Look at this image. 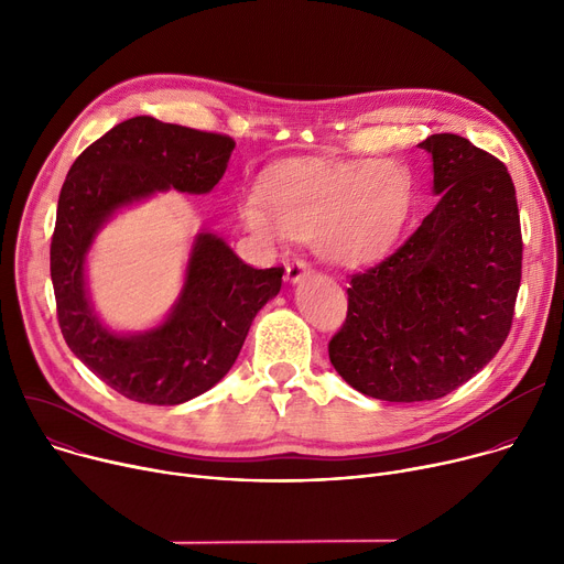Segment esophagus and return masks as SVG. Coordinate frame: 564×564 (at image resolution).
Wrapping results in <instances>:
<instances>
[{
    "label": "esophagus",
    "instance_id": "obj_1",
    "mask_svg": "<svg viewBox=\"0 0 564 564\" xmlns=\"http://www.w3.org/2000/svg\"><path fill=\"white\" fill-rule=\"evenodd\" d=\"M310 273H312V267L305 262V259H293V262L286 267V280L291 284L300 282L302 278L310 275Z\"/></svg>",
    "mask_w": 564,
    "mask_h": 564
}]
</instances>
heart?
<instances>
[{"label": "heart", "instance_id": "heart-1", "mask_svg": "<svg viewBox=\"0 0 564 564\" xmlns=\"http://www.w3.org/2000/svg\"><path fill=\"white\" fill-rule=\"evenodd\" d=\"M262 198L243 203L252 232L280 241H316L336 267L368 264L398 239L411 203L406 171L388 162H297L271 176Z\"/></svg>", "mask_w": 564, "mask_h": 564}]
</instances>
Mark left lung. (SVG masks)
<instances>
[{
  "instance_id": "left-lung-1",
  "label": "left lung",
  "mask_w": 564,
  "mask_h": 564,
  "mask_svg": "<svg viewBox=\"0 0 564 564\" xmlns=\"http://www.w3.org/2000/svg\"><path fill=\"white\" fill-rule=\"evenodd\" d=\"M438 205L375 267L352 273L329 361L359 393L426 402L503 345L522 280V226L506 164L454 133L420 142Z\"/></svg>"
}]
</instances>
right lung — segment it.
I'll return each instance as SVG.
<instances>
[{"mask_svg":"<svg viewBox=\"0 0 564 564\" xmlns=\"http://www.w3.org/2000/svg\"><path fill=\"white\" fill-rule=\"evenodd\" d=\"M235 140L133 117L85 149L67 171L52 235V282L69 350L119 395L183 404L221 381L252 318L282 286V267L252 269L214 235H198L176 310L140 336L110 334L93 316L83 264L108 216L153 192L205 194L221 181Z\"/></svg>","mask_w":564,"mask_h":564,"instance_id":"obj_1","label":"right lung"}]
</instances>
